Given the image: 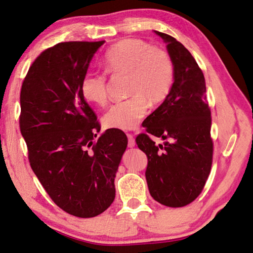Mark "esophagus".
Wrapping results in <instances>:
<instances>
[{"label": "esophagus", "instance_id": "1", "mask_svg": "<svg viewBox=\"0 0 253 253\" xmlns=\"http://www.w3.org/2000/svg\"><path fill=\"white\" fill-rule=\"evenodd\" d=\"M127 146H129V148H133L135 146V140L133 134H127Z\"/></svg>", "mask_w": 253, "mask_h": 253}]
</instances>
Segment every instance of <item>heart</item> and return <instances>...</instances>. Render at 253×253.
Segmentation results:
<instances>
[{"mask_svg": "<svg viewBox=\"0 0 253 253\" xmlns=\"http://www.w3.org/2000/svg\"><path fill=\"white\" fill-rule=\"evenodd\" d=\"M103 66L109 74H127L129 93L126 101L115 103L104 115L107 127L133 130L148 110V99L154 104L165 101L170 93L175 68L171 57L160 48L141 39H124L106 51ZM81 92L88 103L104 106L109 101L104 74L87 73L81 83Z\"/></svg>", "mask_w": 253, "mask_h": 253, "instance_id": "b5f03b06", "label": "heart"}]
</instances>
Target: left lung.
<instances>
[{
  "label": "left lung",
  "mask_w": 253,
  "mask_h": 253,
  "mask_svg": "<svg viewBox=\"0 0 253 253\" xmlns=\"http://www.w3.org/2000/svg\"><path fill=\"white\" fill-rule=\"evenodd\" d=\"M155 32L167 43L175 77L167 98L144 120L147 134H139L135 141L148 157L150 195L165 206L181 208L196 200L211 172L212 119L205 78L192 53L171 36ZM149 134L169 141L156 146Z\"/></svg>",
  "instance_id": "8db88e82"
}]
</instances>
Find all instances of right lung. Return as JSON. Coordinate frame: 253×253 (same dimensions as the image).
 I'll use <instances>...</instances> for the list:
<instances>
[{
  "instance_id": "1",
  "label": "right lung",
  "mask_w": 253,
  "mask_h": 253,
  "mask_svg": "<svg viewBox=\"0 0 253 253\" xmlns=\"http://www.w3.org/2000/svg\"><path fill=\"white\" fill-rule=\"evenodd\" d=\"M104 42L69 41L45 49L29 68L20 95V130L32 170L55 204L77 217L110 208L127 146L121 130L97 136L101 126L81 92Z\"/></svg>"
}]
</instances>
